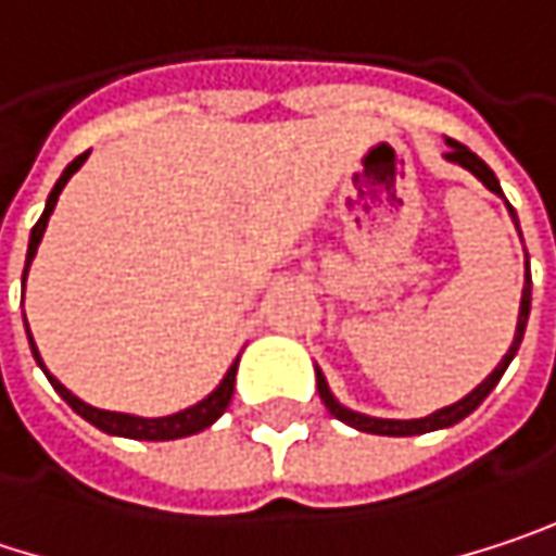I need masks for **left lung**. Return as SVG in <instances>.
Instances as JSON below:
<instances>
[{"label": "left lung", "instance_id": "1", "mask_svg": "<svg viewBox=\"0 0 556 556\" xmlns=\"http://www.w3.org/2000/svg\"><path fill=\"white\" fill-rule=\"evenodd\" d=\"M447 161L451 164H460L464 169H470L490 192H496L502 195V186L500 179H496V173L486 167L470 148H464L460 141H454V138H447ZM508 212H511V205H508ZM511 218H515V212H511ZM518 225V222H515ZM521 235V231H518ZM528 257V254H525ZM525 267H528V261H525ZM528 312H531V274H525V289H521V305H518V325H515V341H511V348L505 351V357L500 361V367L480 383V387L473 389V392H467L460 402H454V405H444V408H438V412H431V415H425V418H374V415H361V412H354V408H348V405H341L334 395H331V389H328V380H325V374L321 370H315V383H318V395H321V402H325V408L338 418V421H344V425H351V428H357V431H367V434H389V438H408V434H425V431H438V428H451V425H457V421H464L490 392L493 387L502 380V374H505V367L511 364V357L518 354V344H521V338H525V325H528Z\"/></svg>", "mask_w": 556, "mask_h": 556}]
</instances>
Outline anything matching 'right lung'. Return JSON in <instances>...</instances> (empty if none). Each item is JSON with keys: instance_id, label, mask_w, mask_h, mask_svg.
Masks as SVG:
<instances>
[{"instance_id": "1", "label": "right lung", "mask_w": 556, "mask_h": 556, "mask_svg": "<svg viewBox=\"0 0 556 556\" xmlns=\"http://www.w3.org/2000/svg\"><path fill=\"white\" fill-rule=\"evenodd\" d=\"M86 157H89V151L86 154H79L70 167L60 173V179H56V186L51 189V195H48V205H45V215L38 218V225L31 228V241H28V261H25V277H28V267H31V261H35V254H38V244H41V238H45V228H48V218H51V212H54L56 205V195L63 192V186H66V179L76 173V169L86 164ZM25 331H28V321H25ZM28 344H31V354H35V361H38V367L48 374V367H45V361H41V354H38V348H35V338H31V331H28ZM235 377H238V361L228 367V374H225V380L218 383V387L212 389L202 402H195V405H189V408H182V412H176V415H164V418H138V415H125V412H105V408H96V405H86L83 399H76L70 389L63 387V383H56L54 377L48 374V380H51V387L60 392V399L76 412V415H83L89 425H96L99 431H105V434H118V438H135V441H176V438H189V434H199V431H205L212 421H218V415L228 408V402H231V395H235Z\"/></svg>"}]
</instances>
